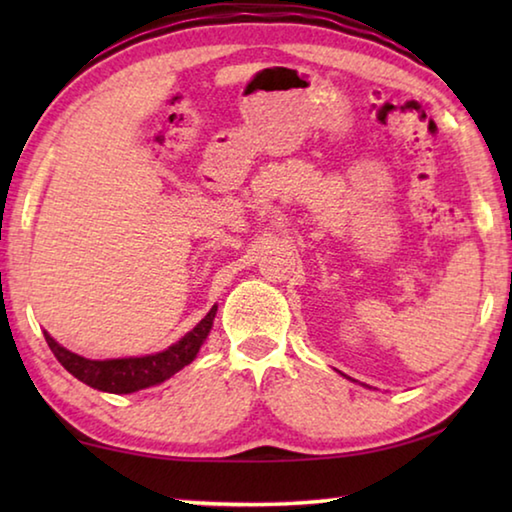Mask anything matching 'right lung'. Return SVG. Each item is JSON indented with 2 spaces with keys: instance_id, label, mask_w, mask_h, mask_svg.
Instances as JSON below:
<instances>
[{
  "instance_id": "1",
  "label": "right lung",
  "mask_w": 512,
  "mask_h": 512,
  "mask_svg": "<svg viewBox=\"0 0 512 512\" xmlns=\"http://www.w3.org/2000/svg\"><path fill=\"white\" fill-rule=\"evenodd\" d=\"M214 316L216 305L207 311V316L201 323H198L192 332L185 334L178 343H173L171 348L158 354H146V357L94 361L65 350L63 345H58L47 332L45 339L51 352H54V357L60 361V366L67 372H72V375L83 381V384L97 388V391L103 393L126 395L155 384H162L164 379H169L171 375H176L178 370H183L187 363H192L198 350H201V345L205 343L207 334H210Z\"/></svg>"
}]
</instances>
